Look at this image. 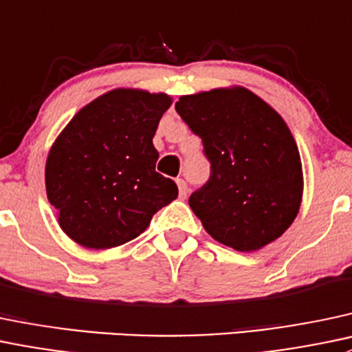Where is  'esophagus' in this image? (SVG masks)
Instances as JSON below:
<instances>
[{"mask_svg":"<svg viewBox=\"0 0 352 352\" xmlns=\"http://www.w3.org/2000/svg\"><path fill=\"white\" fill-rule=\"evenodd\" d=\"M177 186H179V195H180V197L186 199L187 194H188V187H187L186 180H184V179H177Z\"/></svg>","mask_w":352,"mask_h":352,"instance_id":"esophagus-1","label":"esophagus"}]
</instances>
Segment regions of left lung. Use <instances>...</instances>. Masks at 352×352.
<instances>
[{
    "instance_id": "8db88e82",
    "label": "left lung",
    "mask_w": 352,
    "mask_h": 352,
    "mask_svg": "<svg viewBox=\"0 0 352 352\" xmlns=\"http://www.w3.org/2000/svg\"><path fill=\"white\" fill-rule=\"evenodd\" d=\"M175 109L210 162L209 180L188 199L206 231L248 253L278 239L303 192L300 153L283 118L241 86L182 96Z\"/></svg>"
}]
</instances>
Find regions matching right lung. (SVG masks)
I'll return each mask as SVG.
<instances>
[{
	"label": "right lung",
	"mask_w": 352,
	"mask_h": 352,
	"mask_svg": "<svg viewBox=\"0 0 352 352\" xmlns=\"http://www.w3.org/2000/svg\"><path fill=\"white\" fill-rule=\"evenodd\" d=\"M172 98L113 89L84 106L52 145L45 165L58 226L89 250H108L142 234L179 195L155 170L153 136Z\"/></svg>",
	"instance_id": "1"
}]
</instances>
